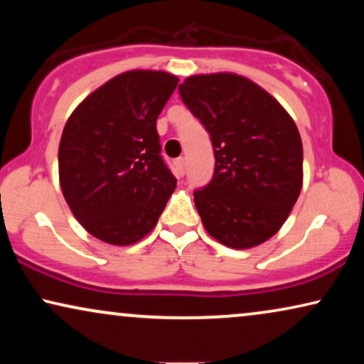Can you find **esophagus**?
Here are the masks:
<instances>
[{"mask_svg":"<svg viewBox=\"0 0 364 364\" xmlns=\"http://www.w3.org/2000/svg\"><path fill=\"white\" fill-rule=\"evenodd\" d=\"M176 171H177V176L182 177L183 173H186V159L183 157H178L176 161Z\"/></svg>","mask_w":364,"mask_h":364,"instance_id":"34e87169","label":"esophagus"}]
</instances>
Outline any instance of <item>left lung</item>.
Instances as JSON below:
<instances>
[{"label": "left lung", "instance_id": "8db88e82", "mask_svg": "<svg viewBox=\"0 0 364 364\" xmlns=\"http://www.w3.org/2000/svg\"><path fill=\"white\" fill-rule=\"evenodd\" d=\"M210 134L215 171L193 192L203 227L230 248H252L280 230L303 183V146L282 104L233 73L197 74L178 86Z\"/></svg>", "mask_w": 364, "mask_h": 364}]
</instances>
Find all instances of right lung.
<instances>
[{
    "label": "right lung",
    "instance_id": "right-lung-1",
    "mask_svg": "<svg viewBox=\"0 0 364 364\" xmlns=\"http://www.w3.org/2000/svg\"><path fill=\"white\" fill-rule=\"evenodd\" d=\"M177 84L166 71L122 73L69 116L59 142V183L73 215L99 240L139 242L176 191L156 122Z\"/></svg>",
    "mask_w": 364,
    "mask_h": 364
}]
</instances>
